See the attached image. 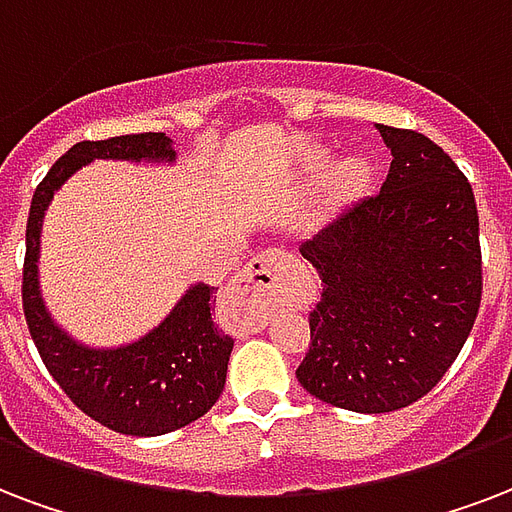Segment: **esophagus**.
<instances>
[{
    "label": "esophagus",
    "instance_id": "34e87169",
    "mask_svg": "<svg viewBox=\"0 0 512 512\" xmlns=\"http://www.w3.org/2000/svg\"><path fill=\"white\" fill-rule=\"evenodd\" d=\"M287 263H290V260H287V255H282V252H273V249L260 252V255L249 260V265L239 276L236 292L244 295V298H252V295L265 298V295H271L273 287L282 279V273L287 271Z\"/></svg>",
    "mask_w": 512,
    "mask_h": 512
}]
</instances>
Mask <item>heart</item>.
<instances>
[{
  "label": "heart",
  "instance_id": "heart-1",
  "mask_svg": "<svg viewBox=\"0 0 512 512\" xmlns=\"http://www.w3.org/2000/svg\"><path fill=\"white\" fill-rule=\"evenodd\" d=\"M346 177H349V182H368L370 163L365 161V158H357V161H351L349 166H346Z\"/></svg>",
  "mask_w": 512,
  "mask_h": 512
}]
</instances>
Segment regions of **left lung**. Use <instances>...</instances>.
Segmentation results:
<instances>
[{
  "label": "left lung",
  "instance_id": "left-lung-1",
  "mask_svg": "<svg viewBox=\"0 0 512 512\" xmlns=\"http://www.w3.org/2000/svg\"><path fill=\"white\" fill-rule=\"evenodd\" d=\"M376 128L392 150L381 190L300 244L322 295L295 376L308 395L357 413L427 395L459 357L483 290L467 177L419 131Z\"/></svg>",
  "mask_w": 512,
  "mask_h": 512
}]
</instances>
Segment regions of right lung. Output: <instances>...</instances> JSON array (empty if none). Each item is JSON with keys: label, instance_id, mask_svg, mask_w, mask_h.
<instances>
[{"label": "right lung", "instance_id": "obj_1", "mask_svg": "<svg viewBox=\"0 0 512 512\" xmlns=\"http://www.w3.org/2000/svg\"><path fill=\"white\" fill-rule=\"evenodd\" d=\"M96 158L174 161L166 134H126L77 142L61 155L34 190L26 222L23 317L39 357L83 413L120 435H166L201 419L222 395L233 338L212 322L214 287L195 284L161 325L117 349H88L50 319L37 279L39 230L50 198L74 171Z\"/></svg>", "mask_w": 512, "mask_h": 512}]
</instances>
